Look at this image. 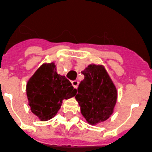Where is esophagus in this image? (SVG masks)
<instances>
[{"instance_id":"esophagus-1","label":"esophagus","mask_w":152,"mask_h":152,"mask_svg":"<svg viewBox=\"0 0 152 152\" xmlns=\"http://www.w3.org/2000/svg\"><path fill=\"white\" fill-rule=\"evenodd\" d=\"M72 86H73V87H74V88H77V87H78V85H79V81H78V80H72Z\"/></svg>"}]
</instances>
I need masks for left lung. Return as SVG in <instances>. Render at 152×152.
I'll list each match as a JSON object with an SVG mask.
<instances>
[{
	"instance_id": "1",
	"label": "left lung",
	"mask_w": 152,
	"mask_h": 152,
	"mask_svg": "<svg viewBox=\"0 0 152 152\" xmlns=\"http://www.w3.org/2000/svg\"><path fill=\"white\" fill-rule=\"evenodd\" d=\"M82 72L85 78L80 83L76 99L86 121L96 125L107 121L114 112L117 89L102 64H89Z\"/></svg>"
}]
</instances>
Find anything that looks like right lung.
I'll return each mask as SVG.
<instances>
[{
  "label": "right lung",
  "mask_w": 152,
  "mask_h": 152,
  "mask_svg": "<svg viewBox=\"0 0 152 152\" xmlns=\"http://www.w3.org/2000/svg\"><path fill=\"white\" fill-rule=\"evenodd\" d=\"M26 92L31 112L40 121H46L55 116L63 100L74 97L77 90L65 76L57 72L52 62L43 63L29 78Z\"/></svg>",
  "instance_id": "obj_1"
}]
</instances>
